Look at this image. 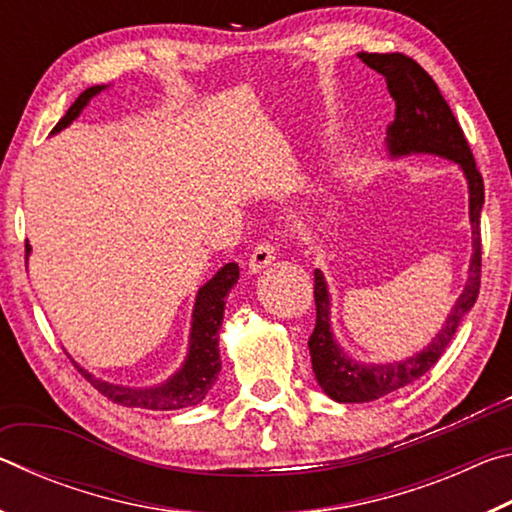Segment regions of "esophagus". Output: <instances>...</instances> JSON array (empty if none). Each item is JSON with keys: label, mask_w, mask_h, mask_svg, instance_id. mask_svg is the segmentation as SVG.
Returning <instances> with one entry per match:
<instances>
[{"label": "esophagus", "mask_w": 512, "mask_h": 512, "mask_svg": "<svg viewBox=\"0 0 512 512\" xmlns=\"http://www.w3.org/2000/svg\"><path fill=\"white\" fill-rule=\"evenodd\" d=\"M273 259H275V246L271 244V241H259L253 250V255H250V259H248L250 273L264 271L266 266H271Z\"/></svg>", "instance_id": "obj_1"}]
</instances>
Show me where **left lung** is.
<instances>
[{
	"mask_svg": "<svg viewBox=\"0 0 512 512\" xmlns=\"http://www.w3.org/2000/svg\"><path fill=\"white\" fill-rule=\"evenodd\" d=\"M359 58L370 69L386 79V88L395 101V119L386 131L388 153L393 158L411 153H431L454 160L463 169L470 187V221L474 255L470 262V277L454 309L449 311L445 325L427 348L413 357L395 363H359L350 359L334 341L329 327V291L320 271L314 273L316 327L309 336V354L314 375L323 391L336 402H372L397 391L429 372L443 357L449 341L454 339L458 325L467 311L474 307L481 287V207H483V178L476 169L474 155L467 144L463 128L458 126L452 108L440 94L431 76L404 54H368Z\"/></svg>",
	"mask_w": 512,
	"mask_h": 512,
	"instance_id": "obj_1",
	"label": "left lung"
}]
</instances>
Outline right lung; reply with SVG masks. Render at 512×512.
Wrapping results in <instances>:
<instances>
[{
  "label": "right lung",
  "mask_w": 512,
  "mask_h": 512,
  "mask_svg": "<svg viewBox=\"0 0 512 512\" xmlns=\"http://www.w3.org/2000/svg\"><path fill=\"white\" fill-rule=\"evenodd\" d=\"M106 85H92L81 97L76 99L65 117L54 126V131H63L65 126L81 115V110L88 106V101L99 94ZM31 246L27 244V255ZM239 280V266L235 262L225 264L219 273H216L210 282L203 284L196 296L194 316H192V334H189V354L176 375L169 377L160 386L151 388H131V386H117L101 381L88 370L79 368L81 375L97 388V391L108 397V400L117 402L121 406H131V409H151V411H173L185 409V406H196L205 400L210 393L216 377L221 370L219 359V327L223 323V309H225V296L235 287Z\"/></svg>",
  "instance_id": "add662e5"
}]
</instances>
